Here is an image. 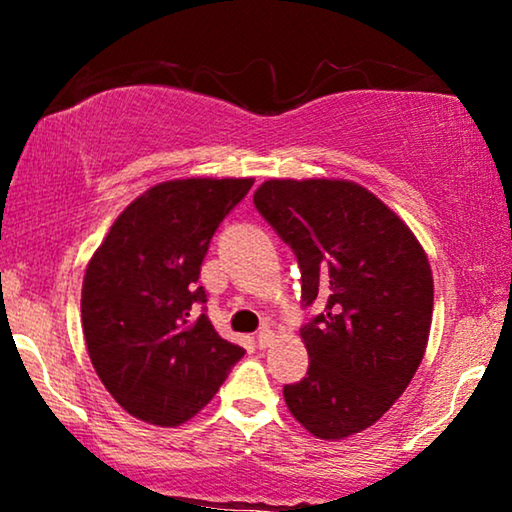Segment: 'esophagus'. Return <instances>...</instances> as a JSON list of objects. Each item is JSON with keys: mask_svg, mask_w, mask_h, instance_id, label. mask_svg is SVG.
Here are the masks:
<instances>
[{"mask_svg": "<svg viewBox=\"0 0 512 512\" xmlns=\"http://www.w3.org/2000/svg\"><path fill=\"white\" fill-rule=\"evenodd\" d=\"M272 338H275V335H272V331H270V326H263L261 331H258V338H256V342H258V347L261 349H265V347H270L272 345Z\"/></svg>", "mask_w": 512, "mask_h": 512, "instance_id": "1", "label": "esophagus"}]
</instances>
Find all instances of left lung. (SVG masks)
Masks as SVG:
<instances>
[{"instance_id":"obj_1","label":"left lung","mask_w":512,"mask_h":512,"mask_svg":"<svg viewBox=\"0 0 512 512\" xmlns=\"http://www.w3.org/2000/svg\"><path fill=\"white\" fill-rule=\"evenodd\" d=\"M254 205L300 265L310 368L284 387L291 415L321 440L373 426L424 359L433 277L422 244L384 202L345 179H270Z\"/></svg>"}]
</instances>
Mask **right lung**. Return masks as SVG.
<instances>
[{"label":"right lung","instance_id":"1","mask_svg":"<svg viewBox=\"0 0 512 512\" xmlns=\"http://www.w3.org/2000/svg\"><path fill=\"white\" fill-rule=\"evenodd\" d=\"M254 179H174L132 200L90 258L81 321L95 373L132 417L179 426L212 401L244 349L198 307L209 240Z\"/></svg>","mask_w":512,"mask_h":512}]
</instances>
